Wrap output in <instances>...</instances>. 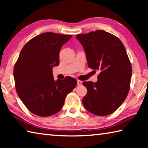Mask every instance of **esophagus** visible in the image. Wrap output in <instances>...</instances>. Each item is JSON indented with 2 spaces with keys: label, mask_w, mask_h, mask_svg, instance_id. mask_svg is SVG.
Returning <instances> with one entry per match:
<instances>
[{
  "label": "esophagus",
  "mask_w": 148,
  "mask_h": 148,
  "mask_svg": "<svg viewBox=\"0 0 148 148\" xmlns=\"http://www.w3.org/2000/svg\"><path fill=\"white\" fill-rule=\"evenodd\" d=\"M77 84L78 86H82V82L80 81V80H77Z\"/></svg>",
  "instance_id": "esophagus-1"
}]
</instances>
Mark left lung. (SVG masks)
Returning <instances> with one entry per match:
<instances>
[{"label": "left lung", "instance_id": "1", "mask_svg": "<svg viewBox=\"0 0 148 148\" xmlns=\"http://www.w3.org/2000/svg\"><path fill=\"white\" fill-rule=\"evenodd\" d=\"M90 69L99 71L97 82H84L87 89L82 102L86 109L104 116L113 113L128 95L132 66L121 41L102 30L77 34Z\"/></svg>", "mask_w": 148, "mask_h": 148}]
</instances>
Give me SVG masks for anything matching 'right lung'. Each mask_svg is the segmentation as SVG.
<instances>
[{
  "label": "right lung",
  "instance_id": "right-lung-1",
  "mask_svg": "<svg viewBox=\"0 0 148 148\" xmlns=\"http://www.w3.org/2000/svg\"><path fill=\"white\" fill-rule=\"evenodd\" d=\"M72 35L44 32L25 45L16 62L14 77L17 93L27 109L36 116L56 114L67 94L77 85L71 76L55 81L53 66L59 64V51Z\"/></svg>",
  "mask_w": 148,
  "mask_h": 148
}]
</instances>
